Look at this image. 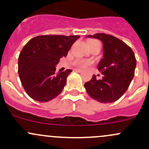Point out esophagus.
I'll list each match as a JSON object with an SVG mask.
<instances>
[{"label": "esophagus", "mask_w": 149, "mask_h": 149, "mask_svg": "<svg viewBox=\"0 0 149 149\" xmlns=\"http://www.w3.org/2000/svg\"><path fill=\"white\" fill-rule=\"evenodd\" d=\"M75 71H77V72H79V73H82L83 72V70L79 69V68H76V69H75Z\"/></svg>", "instance_id": "1"}]
</instances>
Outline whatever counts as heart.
I'll return each instance as SVG.
<instances>
[{
  "label": "heart",
  "instance_id": "heart-1",
  "mask_svg": "<svg viewBox=\"0 0 149 149\" xmlns=\"http://www.w3.org/2000/svg\"><path fill=\"white\" fill-rule=\"evenodd\" d=\"M95 44H100V43L99 42V41L95 40H90L89 42H88V45H89V47H91V46H92L93 45H95ZM74 64L76 65V66H79V67H86L88 66V65L91 64V62L89 61H87V60H83V59L78 58V59H76V61H74Z\"/></svg>",
  "mask_w": 149,
  "mask_h": 149
}]
</instances>
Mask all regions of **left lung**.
Wrapping results in <instances>:
<instances>
[{"label": "left lung", "mask_w": 149, "mask_h": 149, "mask_svg": "<svg viewBox=\"0 0 149 149\" xmlns=\"http://www.w3.org/2000/svg\"><path fill=\"white\" fill-rule=\"evenodd\" d=\"M98 39L103 45V58L97 69L103 75L97 80L93 75L84 84L88 94L93 99L102 103L113 102L119 100L128 89L134 76L136 60L132 49L123 41L104 33L88 35Z\"/></svg>", "instance_id": "left-lung-1"}]
</instances>
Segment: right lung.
Instances as JSON below:
<instances>
[{
    "label": "right lung",
    "instance_id": "obj_1",
    "mask_svg": "<svg viewBox=\"0 0 149 149\" xmlns=\"http://www.w3.org/2000/svg\"><path fill=\"white\" fill-rule=\"evenodd\" d=\"M78 35H41L24 46L18 58V74L27 95L33 100L46 102L55 98L66 86L72 71L55 73L61 57H66Z\"/></svg>",
    "mask_w": 149,
    "mask_h": 149
}]
</instances>
